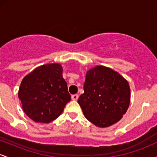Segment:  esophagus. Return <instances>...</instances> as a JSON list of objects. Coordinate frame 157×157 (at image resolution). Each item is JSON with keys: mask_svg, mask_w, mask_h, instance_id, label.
Returning a JSON list of instances; mask_svg holds the SVG:
<instances>
[{"mask_svg": "<svg viewBox=\"0 0 157 157\" xmlns=\"http://www.w3.org/2000/svg\"><path fill=\"white\" fill-rule=\"evenodd\" d=\"M78 94H73L72 96H71V99H72L73 100H77V99H78Z\"/></svg>", "mask_w": 157, "mask_h": 157, "instance_id": "1", "label": "esophagus"}]
</instances>
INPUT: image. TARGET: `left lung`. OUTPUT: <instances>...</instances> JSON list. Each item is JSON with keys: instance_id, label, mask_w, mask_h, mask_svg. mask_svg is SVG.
I'll return each instance as SVG.
<instances>
[{"instance_id": "left-lung-1", "label": "left lung", "mask_w": 157, "mask_h": 157, "mask_svg": "<svg viewBox=\"0 0 157 157\" xmlns=\"http://www.w3.org/2000/svg\"><path fill=\"white\" fill-rule=\"evenodd\" d=\"M83 88L78 103L85 117L97 127L106 128L117 122L130 105L128 82L111 68L97 66L90 68Z\"/></svg>"}]
</instances>
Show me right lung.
Segmentation results:
<instances>
[{
    "label": "right lung",
    "mask_w": 157,
    "mask_h": 157,
    "mask_svg": "<svg viewBox=\"0 0 157 157\" xmlns=\"http://www.w3.org/2000/svg\"><path fill=\"white\" fill-rule=\"evenodd\" d=\"M18 98L25 113L37 122L49 123L63 113L71 100L60 63L40 66L24 77Z\"/></svg>",
    "instance_id": "add662e5"
}]
</instances>
